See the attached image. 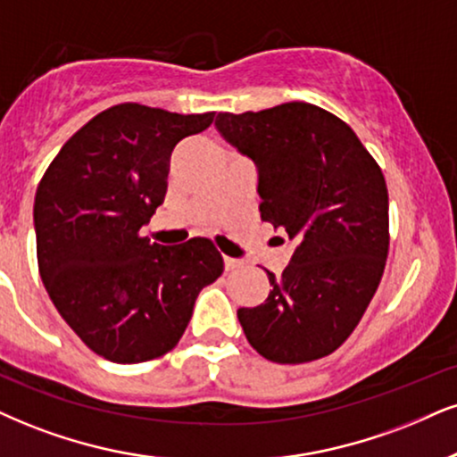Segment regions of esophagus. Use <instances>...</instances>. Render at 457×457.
<instances>
[{"instance_id": "34e87169", "label": "esophagus", "mask_w": 457, "mask_h": 457, "mask_svg": "<svg viewBox=\"0 0 457 457\" xmlns=\"http://www.w3.org/2000/svg\"><path fill=\"white\" fill-rule=\"evenodd\" d=\"M239 267H241V261H237V258L224 256V269H227V271H233V269H239Z\"/></svg>"}]
</instances>
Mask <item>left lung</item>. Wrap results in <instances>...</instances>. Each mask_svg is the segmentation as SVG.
I'll return each instance as SVG.
<instances>
[{
  "mask_svg": "<svg viewBox=\"0 0 457 457\" xmlns=\"http://www.w3.org/2000/svg\"><path fill=\"white\" fill-rule=\"evenodd\" d=\"M216 129L254 161L261 218L296 245L279 279L267 271V301L239 309L241 328L271 362L328 356L356 328L384 275V173L352 127L305 101L220 112Z\"/></svg>",
  "mask_w": 457,
  "mask_h": 457,
  "instance_id": "1",
  "label": "left lung"
}]
</instances>
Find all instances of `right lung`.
Instances as JSON below:
<instances>
[{"instance_id": "1", "label": "right lung", "mask_w": 457, "mask_h": 457, "mask_svg": "<svg viewBox=\"0 0 457 457\" xmlns=\"http://www.w3.org/2000/svg\"><path fill=\"white\" fill-rule=\"evenodd\" d=\"M213 116L114 105L67 139L37 186L39 275L61 318L110 362L176 347L199 292L222 275L210 239L161 245L139 233L165 199L173 148Z\"/></svg>"}]
</instances>
